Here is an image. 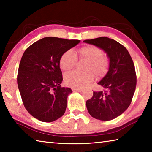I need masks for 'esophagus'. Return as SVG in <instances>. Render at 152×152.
<instances>
[{"label": "esophagus", "mask_w": 152, "mask_h": 152, "mask_svg": "<svg viewBox=\"0 0 152 152\" xmlns=\"http://www.w3.org/2000/svg\"><path fill=\"white\" fill-rule=\"evenodd\" d=\"M73 92H81L82 89L81 88H72Z\"/></svg>", "instance_id": "esophagus-1"}]
</instances>
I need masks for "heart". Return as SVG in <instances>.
Masks as SVG:
<instances>
[{"mask_svg": "<svg viewBox=\"0 0 152 152\" xmlns=\"http://www.w3.org/2000/svg\"><path fill=\"white\" fill-rule=\"evenodd\" d=\"M80 58L88 60L84 73L73 71L67 73L64 81L67 85L74 88H82L88 85L94 78V74L102 76L107 73L109 67V60L102 56L103 51L94 45H86L79 50ZM77 56L72 50L66 51L60 60V68L63 70H70L76 65Z\"/></svg>", "mask_w": 152, "mask_h": 152, "instance_id": "obj_1", "label": "heart"}]
</instances>
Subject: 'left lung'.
Listing matches in <instances>:
<instances>
[{"label": "left lung", "mask_w": 152, "mask_h": 152, "mask_svg": "<svg viewBox=\"0 0 152 152\" xmlns=\"http://www.w3.org/2000/svg\"><path fill=\"white\" fill-rule=\"evenodd\" d=\"M84 43L99 47L109 60L107 73L98 82L104 91L93 92L86 108L94 119L107 121L127 109L136 87V74L132 57L124 46L107 37L86 39Z\"/></svg>", "instance_id": "1"}]
</instances>
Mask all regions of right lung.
Returning a JSON list of instances; mask_svg holds the SVG:
<instances>
[{"label":"right lung","instance_id":"right-lung-1","mask_svg":"<svg viewBox=\"0 0 152 152\" xmlns=\"http://www.w3.org/2000/svg\"><path fill=\"white\" fill-rule=\"evenodd\" d=\"M80 41L47 37L28 48L20 60L17 84L25 109L35 119L52 122L63 116L72 92L61 87L60 60Z\"/></svg>","mask_w":152,"mask_h":152}]
</instances>
